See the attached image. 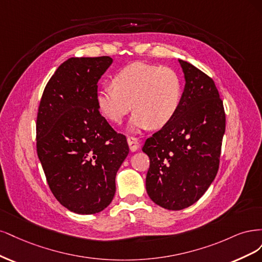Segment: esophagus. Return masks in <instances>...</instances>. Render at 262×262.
I'll return each instance as SVG.
<instances>
[{"label": "esophagus", "mask_w": 262, "mask_h": 262, "mask_svg": "<svg viewBox=\"0 0 262 262\" xmlns=\"http://www.w3.org/2000/svg\"><path fill=\"white\" fill-rule=\"evenodd\" d=\"M127 142H128V146H129V149L130 151H136L138 150L139 148V142H138V139L136 137H133V136H128L127 137Z\"/></svg>", "instance_id": "esophagus-1"}]
</instances>
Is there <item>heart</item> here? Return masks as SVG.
Wrapping results in <instances>:
<instances>
[{"label":"heart","mask_w":262,"mask_h":262,"mask_svg":"<svg viewBox=\"0 0 262 262\" xmlns=\"http://www.w3.org/2000/svg\"><path fill=\"white\" fill-rule=\"evenodd\" d=\"M112 83L98 91L97 106L107 121L120 124L133 104L132 130L163 127L182 102V80L170 67L135 62L116 72Z\"/></svg>","instance_id":"obj_1"}]
</instances>
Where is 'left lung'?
Listing matches in <instances>:
<instances>
[{"label":"left lung","mask_w":262,"mask_h":262,"mask_svg":"<svg viewBox=\"0 0 262 262\" xmlns=\"http://www.w3.org/2000/svg\"><path fill=\"white\" fill-rule=\"evenodd\" d=\"M185 89L179 111L148 138L146 189L155 204L182 210L195 204L215 179L225 132V112L213 79L179 60Z\"/></svg>","instance_id":"1"}]
</instances>
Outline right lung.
<instances>
[{
	"label": "right lung",
	"instance_id": "1",
	"mask_svg": "<svg viewBox=\"0 0 262 262\" xmlns=\"http://www.w3.org/2000/svg\"><path fill=\"white\" fill-rule=\"evenodd\" d=\"M110 56L71 57L58 66L42 94L37 154L49 187L72 212L94 214L114 197L115 176L129 152L97 106L98 81Z\"/></svg>",
	"mask_w": 262,
	"mask_h": 262
}]
</instances>
